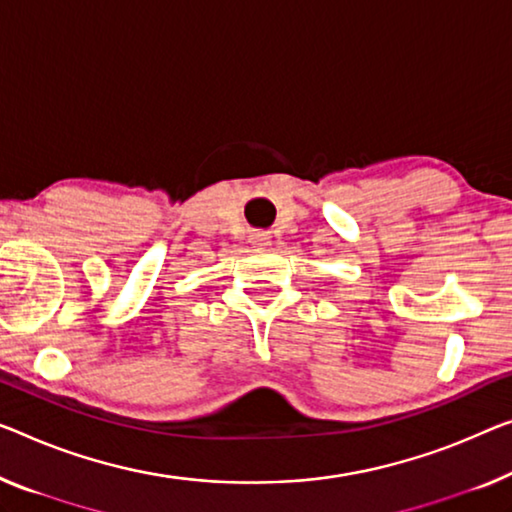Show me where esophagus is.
<instances>
[{
    "instance_id": "obj_1",
    "label": "esophagus",
    "mask_w": 512,
    "mask_h": 512,
    "mask_svg": "<svg viewBox=\"0 0 512 512\" xmlns=\"http://www.w3.org/2000/svg\"><path fill=\"white\" fill-rule=\"evenodd\" d=\"M250 241H253V246H255V248H259V250H262V248H269V246H271V236L266 234V232H255V234H253V239H250Z\"/></svg>"
}]
</instances>
